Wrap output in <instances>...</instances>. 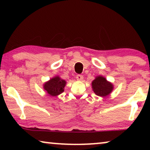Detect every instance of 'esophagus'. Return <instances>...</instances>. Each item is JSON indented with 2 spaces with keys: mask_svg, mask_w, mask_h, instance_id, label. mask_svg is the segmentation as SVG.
I'll list each match as a JSON object with an SVG mask.
<instances>
[{
  "mask_svg": "<svg viewBox=\"0 0 150 150\" xmlns=\"http://www.w3.org/2000/svg\"><path fill=\"white\" fill-rule=\"evenodd\" d=\"M76 79L78 80V81H83V75H81V74H78V75L76 76Z\"/></svg>",
  "mask_w": 150,
  "mask_h": 150,
  "instance_id": "1",
  "label": "esophagus"
}]
</instances>
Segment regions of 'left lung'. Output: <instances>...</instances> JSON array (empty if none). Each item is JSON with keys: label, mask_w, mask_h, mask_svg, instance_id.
Wrapping results in <instances>:
<instances>
[{"label": "left lung", "mask_w": 150, "mask_h": 150, "mask_svg": "<svg viewBox=\"0 0 150 150\" xmlns=\"http://www.w3.org/2000/svg\"><path fill=\"white\" fill-rule=\"evenodd\" d=\"M92 89L96 95L101 97L109 95L113 89V85L110 82L106 81L105 78L98 76L91 83Z\"/></svg>", "instance_id": "left-lung-1"}]
</instances>
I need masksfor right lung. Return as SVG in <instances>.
Here are the masks:
<instances>
[{"mask_svg":"<svg viewBox=\"0 0 150 150\" xmlns=\"http://www.w3.org/2000/svg\"><path fill=\"white\" fill-rule=\"evenodd\" d=\"M66 81L57 76L44 84V89L51 96H57L64 91Z\"/></svg>","mask_w":150,"mask_h":150,"instance_id":"obj_1","label":"right lung"}]
</instances>
